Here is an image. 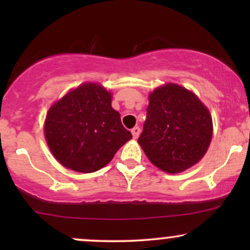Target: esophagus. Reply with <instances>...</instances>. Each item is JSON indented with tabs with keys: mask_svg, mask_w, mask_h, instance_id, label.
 I'll use <instances>...</instances> for the list:
<instances>
[{
	"mask_svg": "<svg viewBox=\"0 0 250 250\" xmlns=\"http://www.w3.org/2000/svg\"><path fill=\"white\" fill-rule=\"evenodd\" d=\"M140 133H141V129H140V127H134L133 129H131V134H133V137L135 140L137 139V137H139V135H140Z\"/></svg>",
	"mask_w": 250,
	"mask_h": 250,
	"instance_id": "34e87169",
	"label": "esophagus"
}]
</instances>
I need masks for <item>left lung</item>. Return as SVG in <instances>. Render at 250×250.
Listing matches in <instances>:
<instances>
[{"label": "left lung", "mask_w": 250, "mask_h": 250, "mask_svg": "<svg viewBox=\"0 0 250 250\" xmlns=\"http://www.w3.org/2000/svg\"><path fill=\"white\" fill-rule=\"evenodd\" d=\"M147 120L137 142L155 167L168 174L202 160L213 136L209 109L189 89L166 83L148 96Z\"/></svg>", "instance_id": "1"}]
</instances>
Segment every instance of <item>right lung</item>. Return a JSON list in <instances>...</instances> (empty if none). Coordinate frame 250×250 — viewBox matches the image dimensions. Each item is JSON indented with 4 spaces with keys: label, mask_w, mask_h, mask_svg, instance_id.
I'll return each mask as SVG.
<instances>
[{
    "label": "right lung",
    "mask_w": 250,
    "mask_h": 250,
    "mask_svg": "<svg viewBox=\"0 0 250 250\" xmlns=\"http://www.w3.org/2000/svg\"><path fill=\"white\" fill-rule=\"evenodd\" d=\"M111 100V91L102 84L84 82L50 105L43 131L63 167L84 174L100 170L133 137Z\"/></svg>",
    "instance_id": "1"
}]
</instances>
